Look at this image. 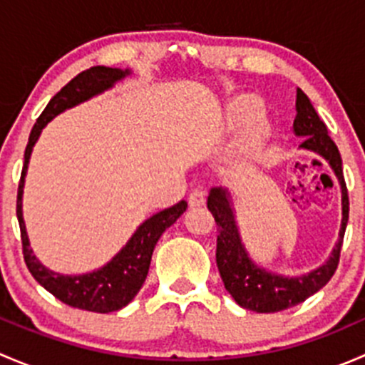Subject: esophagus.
<instances>
[{"label":"esophagus","mask_w":365,"mask_h":365,"mask_svg":"<svg viewBox=\"0 0 365 365\" xmlns=\"http://www.w3.org/2000/svg\"><path fill=\"white\" fill-rule=\"evenodd\" d=\"M189 205L192 206H203L205 205V192L203 190H200V189H196V190H192V192L189 194Z\"/></svg>","instance_id":"1"}]
</instances>
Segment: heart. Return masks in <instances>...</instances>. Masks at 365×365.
<instances>
[{"mask_svg": "<svg viewBox=\"0 0 365 365\" xmlns=\"http://www.w3.org/2000/svg\"><path fill=\"white\" fill-rule=\"evenodd\" d=\"M261 114V102L252 95H242L227 104L224 113V128L237 130L244 123H249L242 134V148L254 150L268 138L270 125Z\"/></svg>", "mask_w": 365, "mask_h": 365, "instance_id": "obj_1", "label": "heart"}]
</instances>
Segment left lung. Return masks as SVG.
<instances>
[{
    "instance_id": "8db88e82",
    "label": "left lung",
    "mask_w": 365,
    "mask_h": 365,
    "mask_svg": "<svg viewBox=\"0 0 365 365\" xmlns=\"http://www.w3.org/2000/svg\"><path fill=\"white\" fill-rule=\"evenodd\" d=\"M297 116L293 121V132L302 138L300 150L316 153L329 162L341 187V230L336 247L322 267L302 275H282L259 267L242 242L240 230L235 215L233 200L230 190L224 187H212L208 192V210L217 222V267L222 277L224 288L235 298L240 307L254 312H279L293 305L302 304L309 297L323 288L332 279L339 263L342 238L348 224V190L342 176V160L336 143L330 139L327 125L319 120L307 95L297 90Z\"/></svg>"
}]
</instances>
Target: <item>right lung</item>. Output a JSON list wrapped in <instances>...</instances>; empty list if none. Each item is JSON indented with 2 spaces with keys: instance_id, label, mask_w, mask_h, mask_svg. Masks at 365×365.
I'll return each instance as SVG.
<instances>
[{
  "instance_id": "obj_1",
  "label": "right lung",
  "mask_w": 365,
  "mask_h": 365,
  "mask_svg": "<svg viewBox=\"0 0 365 365\" xmlns=\"http://www.w3.org/2000/svg\"><path fill=\"white\" fill-rule=\"evenodd\" d=\"M132 70L125 68H111V67H91L79 76L73 77L67 86L61 88L56 95L49 101L47 108L40 114L35 127L29 134L28 146L24 152V165L21 173L19 192H17V219H19L21 238H23V254L28 270L35 277L40 286L53 293L58 300L70 307L83 309V311L91 312H113L120 311L121 307L130 304L134 297L141 289L146 275L150 270V261H152L153 249L169 226L178 220L187 210V201H180L171 208H165L157 212L150 219H146L138 230L134 231L127 244L120 249L111 261L104 267L97 268L93 272L79 275H65L60 272H54L47 268L46 264L40 263L38 257L33 254L29 247L28 231H26L24 217H23V192H24V180L28 173L29 157H31L33 146L38 141L40 134L46 128L53 118L58 114L67 111L70 108L83 104L104 91L111 90L116 83L130 76Z\"/></svg>"
}]
</instances>
